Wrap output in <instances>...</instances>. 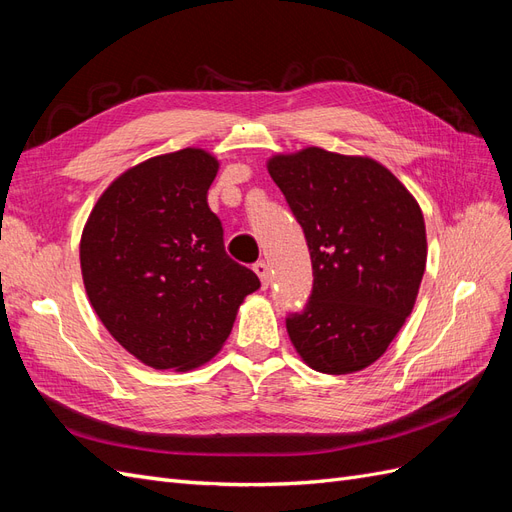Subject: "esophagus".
Returning <instances> with one entry per match:
<instances>
[{"label": "esophagus", "instance_id": "obj_1", "mask_svg": "<svg viewBox=\"0 0 512 512\" xmlns=\"http://www.w3.org/2000/svg\"><path fill=\"white\" fill-rule=\"evenodd\" d=\"M252 269H254V273L260 277L262 288H269V267H267V262L258 260V262H254Z\"/></svg>", "mask_w": 512, "mask_h": 512}]
</instances>
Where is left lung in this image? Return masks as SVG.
<instances>
[{"label":"left lung","instance_id":"obj_1","mask_svg":"<svg viewBox=\"0 0 512 512\" xmlns=\"http://www.w3.org/2000/svg\"><path fill=\"white\" fill-rule=\"evenodd\" d=\"M301 224L314 286L286 329L301 359L322 374L378 361L410 316L427 262L421 207L371 158L307 147L267 164Z\"/></svg>","mask_w":512,"mask_h":512}]
</instances>
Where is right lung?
Listing matches in <instances>:
<instances>
[{
	"instance_id": "obj_1",
	"label": "right lung",
	"mask_w": 512,
	"mask_h": 512,
	"mask_svg": "<svg viewBox=\"0 0 512 512\" xmlns=\"http://www.w3.org/2000/svg\"><path fill=\"white\" fill-rule=\"evenodd\" d=\"M218 168L194 147L151 158L108 185L83 228L89 303L153 369L213 359L239 305L260 288L256 273L226 254L222 222L207 205Z\"/></svg>"
}]
</instances>
